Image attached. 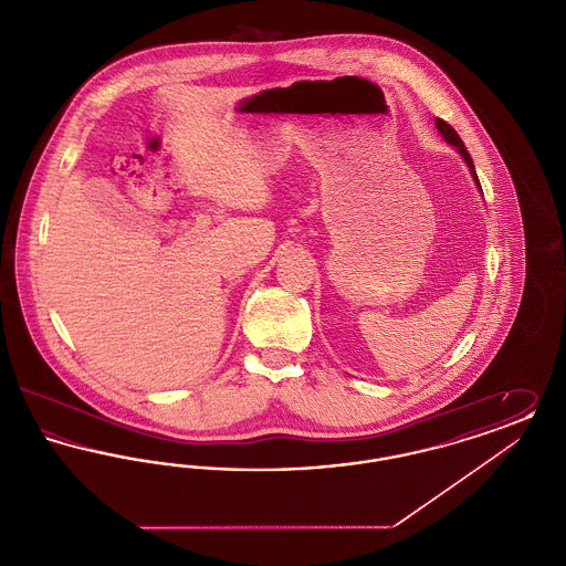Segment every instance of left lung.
<instances>
[{"label":"left lung","instance_id":"1","mask_svg":"<svg viewBox=\"0 0 566 566\" xmlns=\"http://www.w3.org/2000/svg\"><path fill=\"white\" fill-rule=\"evenodd\" d=\"M434 125H437V129H439V134L446 137V142H450L452 146H457L458 153H460V157L464 159V163L469 165V169H471V176H473V180H475V185L480 187V180H478V174H475V165H473V159H471V155H469V150L464 148V144H462V139H460V135L454 132V127L452 125H448L443 118H437L434 120Z\"/></svg>","mask_w":566,"mask_h":566}]
</instances>
